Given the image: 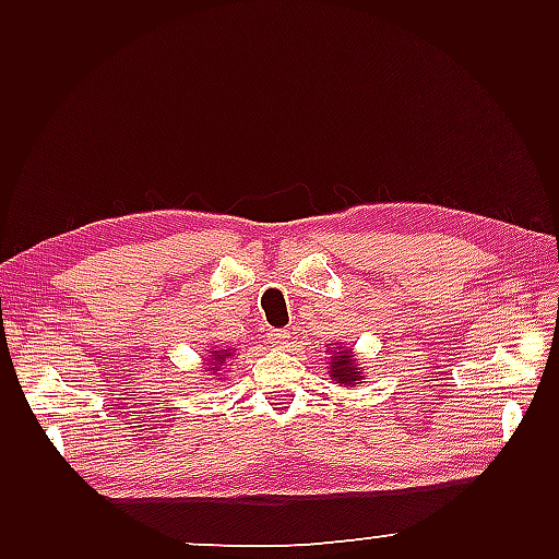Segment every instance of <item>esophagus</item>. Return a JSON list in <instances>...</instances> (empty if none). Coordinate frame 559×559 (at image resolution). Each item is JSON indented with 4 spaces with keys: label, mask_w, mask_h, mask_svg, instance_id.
<instances>
[{
    "label": "esophagus",
    "mask_w": 559,
    "mask_h": 559,
    "mask_svg": "<svg viewBox=\"0 0 559 559\" xmlns=\"http://www.w3.org/2000/svg\"><path fill=\"white\" fill-rule=\"evenodd\" d=\"M266 341L271 343V346H276V348H288V343H290L288 329H271L269 334H266Z\"/></svg>",
    "instance_id": "1"
}]
</instances>
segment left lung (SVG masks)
I'll use <instances>...</instances> for the list:
<instances>
[{
	"instance_id": "1",
	"label": "left lung",
	"mask_w": 559,
	"mask_h": 559,
	"mask_svg": "<svg viewBox=\"0 0 559 559\" xmlns=\"http://www.w3.org/2000/svg\"><path fill=\"white\" fill-rule=\"evenodd\" d=\"M331 346V343H329ZM331 355V362H329V377L334 379L336 384L341 386H355V384H362V370L355 362V355L353 348H343L338 343H334V350H326Z\"/></svg>"
}]
</instances>
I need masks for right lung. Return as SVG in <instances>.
Segmentation results:
<instances>
[{"label": "right lung", "mask_w": 559, "mask_h": 559, "mask_svg": "<svg viewBox=\"0 0 559 559\" xmlns=\"http://www.w3.org/2000/svg\"><path fill=\"white\" fill-rule=\"evenodd\" d=\"M211 355H209V360H206V367L204 370L209 372V374H221L223 372V365H225V360L230 358L233 355V348H213V350H209ZM221 379V377H218Z\"/></svg>", "instance_id": "1"}]
</instances>
